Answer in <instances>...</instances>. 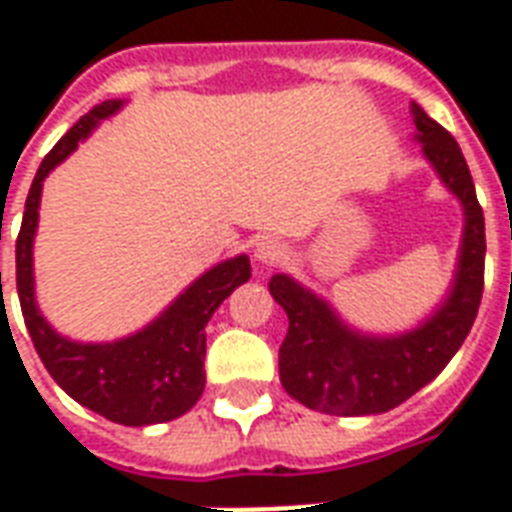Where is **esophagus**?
<instances>
[{
    "mask_svg": "<svg viewBox=\"0 0 512 512\" xmlns=\"http://www.w3.org/2000/svg\"><path fill=\"white\" fill-rule=\"evenodd\" d=\"M282 257H285V244L277 241V238H263V241L255 246V260L263 268H271L274 263H279Z\"/></svg>",
    "mask_w": 512,
    "mask_h": 512,
    "instance_id": "34e87169",
    "label": "esophagus"
}]
</instances>
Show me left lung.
<instances>
[{"mask_svg": "<svg viewBox=\"0 0 512 512\" xmlns=\"http://www.w3.org/2000/svg\"><path fill=\"white\" fill-rule=\"evenodd\" d=\"M422 156L463 208V233L450 290L414 329L373 334L354 329L329 301L290 274H274L268 290L288 312L279 348V381L293 400L334 417L384 414L430 384L466 340L483 299L485 219L472 175L450 131L411 104Z\"/></svg>", "mask_w": 512, "mask_h": 512, "instance_id": "8db88e82", "label": "left lung"}]
</instances>
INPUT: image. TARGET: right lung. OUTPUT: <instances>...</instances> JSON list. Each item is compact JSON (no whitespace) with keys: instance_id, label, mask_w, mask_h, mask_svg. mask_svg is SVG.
<instances>
[{"instance_id":"obj_1","label":"right lung","mask_w":512,"mask_h":512,"mask_svg":"<svg viewBox=\"0 0 512 512\" xmlns=\"http://www.w3.org/2000/svg\"><path fill=\"white\" fill-rule=\"evenodd\" d=\"M123 101H104L93 106L76 126L62 136L43 158L32 180L24 222L16 241V285L24 323L35 351L51 378L68 395L101 417L128 428H145L183 417L205 389V326L238 285L252 277L249 257L235 255L222 260L191 282L178 299L139 332L112 343H82L60 334L35 299V260L32 246L38 233L43 180L60 167L73 150L104 123L117 115ZM2 290V271H0Z\"/></svg>"}]
</instances>
